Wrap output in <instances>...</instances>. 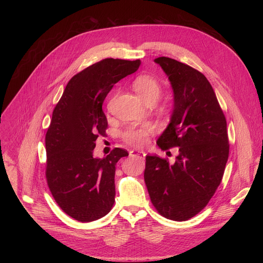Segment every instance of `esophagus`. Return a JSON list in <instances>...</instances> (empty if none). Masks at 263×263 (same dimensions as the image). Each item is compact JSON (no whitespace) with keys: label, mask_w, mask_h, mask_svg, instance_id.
<instances>
[{"label":"esophagus","mask_w":263,"mask_h":263,"mask_svg":"<svg viewBox=\"0 0 263 263\" xmlns=\"http://www.w3.org/2000/svg\"><path fill=\"white\" fill-rule=\"evenodd\" d=\"M130 156H137V157H139V158H141V159H144V157H145V154L143 153V152H140V151H135V149H132V151H130Z\"/></svg>","instance_id":"34e87169"}]
</instances>
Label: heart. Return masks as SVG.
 I'll use <instances>...</instances> for the list:
<instances>
[{"label": "heart", "instance_id": "b5f03b06", "mask_svg": "<svg viewBox=\"0 0 263 263\" xmlns=\"http://www.w3.org/2000/svg\"><path fill=\"white\" fill-rule=\"evenodd\" d=\"M133 87L138 97L144 103H154L161 93V87L159 83L155 79L148 76H140L136 78L133 83ZM149 130H151L149 126L131 127L124 132L123 137L127 143L138 147L145 143L146 136L148 135Z\"/></svg>", "mask_w": 263, "mask_h": 263}]
</instances>
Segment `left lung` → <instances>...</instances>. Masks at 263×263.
Segmentation results:
<instances>
[{"instance_id": "obj_1", "label": "left lung", "mask_w": 263, "mask_h": 263, "mask_svg": "<svg viewBox=\"0 0 263 263\" xmlns=\"http://www.w3.org/2000/svg\"><path fill=\"white\" fill-rule=\"evenodd\" d=\"M161 66L174 93L170 123L157 139L161 149L178 146L175 163L146 155L144 182L154 207L181 221L199 213L218 187L229 156L227 123L204 74L168 57Z\"/></svg>"}]
</instances>
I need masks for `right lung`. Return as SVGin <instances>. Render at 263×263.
<instances>
[{
    "label": "right lung",
    "instance_id": "right-lung-1",
    "mask_svg": "<svg viewBox=\"0 0 263 263\" xmlns=\"http://www.w3.org/2000/svg\"><path fill=\"white\" fill-rule=\"evenodd\" d=\"M140 63L107 58L88 66L69 80L53 111L46 135L47 181L56 203L76 220L99 219L115 204L116 165L128 152L116 147L99 158L93 148L108 125L102 109L106 96Z\"/></svg>",
    "mask_w": 263,
    "mask_h": 263
}]
</instances>
